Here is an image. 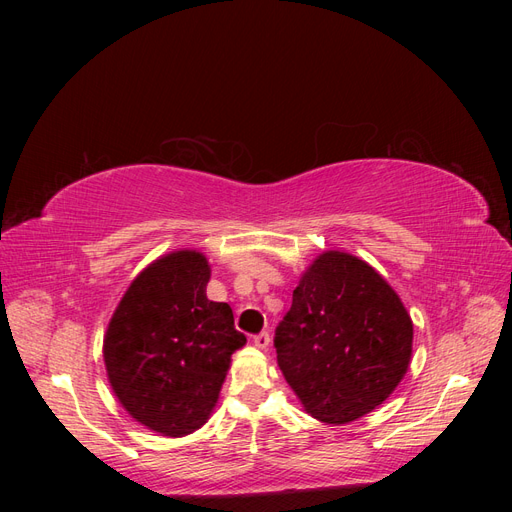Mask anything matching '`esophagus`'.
<instances>
[{
    "label": "esophagus",
    "instance_id": "esophagus-1",
    "mask_svg": "<svg viewBox=\"0 0 512 512\" xmlns=\"http://www.w3.org/2000/svg\"><path fill=\"white\" fill-rule=\"evenodd\" d=\"M269 342H271V337H269L267 331H262V333L254 335V346L260 348V350H265V348L269 346Z\"/></svg>",
    "mask_w": 512,
    "mask_h": 512
}]
</instances>
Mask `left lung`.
<instances>
[{
  "mask_svg": "<svg viewBox=\"0 0 512 512\" xmlns=\"http://www.w3.org/2000/svg\"><path fill=\"white\" fill-rule=\"evenodd\" d=\"M273 344L303 408L344 425L380 406L404 378L412 320L374 267L331 250L301 275Z\"/></svg>",
  "mask_w": 512,
  "mask_h": 512,
  "instance_id": "obj_1",
  "label": "left lung"
}]
</instances>
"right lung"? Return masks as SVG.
Returning a JSON list of instances; mask_svg holds the SVG:
<instances>
[{"mask_svg":"<svg viewBox=\"0 0 512 512\" xmlns=\"http://www.w3.org/2000/svg\"><path fill=\"white\" fill-rule=\"evenodd\" d=\"M211 269L170 252L136 275L104 335L108 382L138 423L181 438L207 423L230 356L245 346L228 303L207 299Z\"/></svg>","mask_w":512,"mask_h":512,"instance_id":"add662e5","label":"right lung"}]
</instances>
